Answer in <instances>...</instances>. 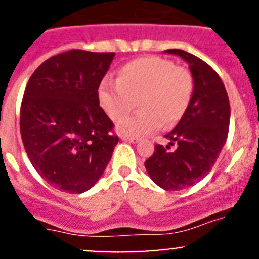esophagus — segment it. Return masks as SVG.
<instances>
[{
    "label": "esophagus",
    "mask_w": 259,
    "mask_h": 259,
    "mask_svg": "<svg viewBox=\"0 0 259 259\" xmlns=\"http://www.w3.org/2000/svg\"><path fill=\"white\" fill-rule=\"evenodd\" d=\"M121 140H124V142H129V143H138V142H139V138L121 137Z\"/></svg>",
    "instance_id": "obj_1"
}]
</instances>
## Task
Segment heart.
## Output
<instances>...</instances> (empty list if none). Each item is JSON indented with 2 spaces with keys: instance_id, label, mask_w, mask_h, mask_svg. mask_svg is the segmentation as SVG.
<instances>
[{
  "instance_id": "obj_1",
  "label": "heart",
  "mask_w": 259,
  "mask_h": 259,
  "mask_svg": "<svg viewBox=\"0 0 259 259\" xmlns=\"http://www.w3.org/2000/svg\"><path fill=\"white\" fill-rule=\"evenodd\" d=\"M194 90L187 69L159 56H145L122 65L116 83L103 81L98 98L101 109L111 120L122 119L135 105L142 110L117 124L125 135H145L163 126L178 124L189 108Z\"/></svg>"
}]
</instances>
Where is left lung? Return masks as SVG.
Wrapping results in <instances>:
<instances>
[{"label":"left lung","instance_id":"1","mask_svg":"<svg viewBox=\"0 0 259 259\" xmlns=\"http://www.w3.org/2000/svg\"><path fill=\"white\" fill-rule=\"evenodd\" d=\"M165 54L178 55L188 62L194 90L187 113L165 135L169 145L155 144L144 165L156 185L182 190L211 170L228 137L231 105L223 81L207 62L178 49L165 50ZM174 144L176 148L170 149Z\"/></svg>","mask_w":259,"mask_h":259}]
</instances>
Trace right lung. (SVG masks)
<instances>
[{
    "label": "right lung",
    "instance_id": "obj_1",
    "mask_svg": "<svg viewBox=\"0 0 259 259\" xmlns=\"http://www.w3.org/2000/svg\"><path fill=\"white\" fill-rule=\"evenodd\" d=\"M114 56L70 50L42 62L26 85L23 146L36 171L62 192L80 194L94 187L119 142L98 98Z\"/></svg>",
    "mask_w": 259,
    "mask_h": 259
}]
</instances>
